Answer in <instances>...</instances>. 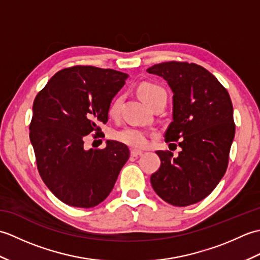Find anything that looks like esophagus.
Returning <instances> with one entry per match:
<instances>
[{
  "instance_id": "esophagus-1",
  "label": "esophagus",
  "mask_w": 260,
  "mask_h": 260,
  "mask_svg": "<svg viewBox=\"0 0 260 260\" xmlns=\"http://www.w3.org/2000/svg\"><path fill=\"white\" fill-rule=\"evenodd\" d=\"M142 154H143V151H141V150H132L131 151V155L133 157L140 156V155H142Z\"/></svg>"
}]
</instances>
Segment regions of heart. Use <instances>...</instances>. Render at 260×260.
Returning a JSON list of instances; mask_svg holds the SVG:
<instances>
[{"instance_id":"obj_1","label":"heart","mask_w":260,"mask_h":260,"mask_svg":"<svg viewBox=\"0 0 260 260\" xmlns=\"http://www.w3.org/2000/svg\"><path fill=\"white\" fill-rule=\"evenodd\" d=\"M139 93L141 98L144 101L148 106H151L154 103L162 98L167 99V91H165L161 86L152 82H144L139 87ZM121 97H116L114 101L110 103L108 107V114L115 117L119 113V108L121 105ZM116 140L124 143V144L132 147H144L148 143V133L143 128L136 126H127L125 128L116 132L115 134Z\"/></svg>"}]
</instances>
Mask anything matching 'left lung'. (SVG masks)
Wrapping results in <instances>:
<instances>
[{
    "instance_id": "obj_1",
    "label": "left lung",
    "mask_w": 260,
    "mask_h": 260,
    "mask_svg": "<svg viewBox=\"0 0 260 260\" xmlns=\"http://www.w3.org/2000/svg\"><path fill=\"white\" fill-rule=\"evenodd\" d=\"M168 81L173 91V120L165 142L182 151H156L161 167L151 175L156 194L175 207L203 200L225 173L235 137L233 103L227 89L196 63L169 61L147 69Z\"/></svg>"
}]
</instances>
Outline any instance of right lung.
I'll return each mask as SVG.
<instances>
[{"label":"right lung","mask_w":260,"mask_h":260,"mask_svg":"<svg viewBox=\"0 0 260 260\" xmlns=\"http://www.w3.org/2000/svg\"><path fill=\"white\" fill-rule=\"evenodd\" d=\"M128 75L92 66L58 71L33 102L30 141L38 171L60 201L92 208L112 192L129 150L107 141L102 150H85L86 135L102 133L108 107Z\"/></svg>","instance_id":"right-lung-1"}]
</instances>
